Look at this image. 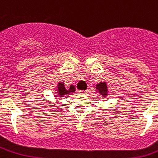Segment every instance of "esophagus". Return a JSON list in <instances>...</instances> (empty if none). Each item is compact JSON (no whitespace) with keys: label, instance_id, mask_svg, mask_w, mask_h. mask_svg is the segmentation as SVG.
<instances>
[{"label":"esophagus","instance_id":"1","mask_svg":"<svg viewBox=\"0 0 158 158\" xmlns=\"http://www.w3.org/2000/svg\"><path fill=\"white\" fill-rule=\"evenodd\" d=\"M87 93V91H84V90H79V94H85Z\"/></svg>","mask_w":158,"mask_h":158}]
</instances>
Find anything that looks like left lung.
Here are the masks:
<instances>
[{
	"label": "left lung",
	"mask_w": 158,
	"mask_h": 158,
	"mask_svg": "<svg viewBox=\"0 0 158 158\" xmlns=\"http://www.w3.org/2000/svg\"><path fill=\"white\" fill-rule=\"evenodd\" d=\"M96 89L103 98L107 96V85L106 82H101L96 85Z\"/></svg>",
	"instance_id": "1"
}]
</instances>
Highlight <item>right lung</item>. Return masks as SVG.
Returning <instances> with one entry per match:
<instances>
[{"instance_id":"add662e5","label":"right lung","mask_w":158,"mask_h":158,"mask_svg":"<svg viewBox=\"0 0 158 158\" xmlns=\"http://www.w3.org/2000/svg\"><path fill=\"white\" fill-rule=\"evenodd\" d=\"M74 92H75V88L73 85H70L69 89H66L64 87V84L61 82H60L57 85L56 95H55V96H59L60 98H63L64 95H68V94L74 93Z\"/></svg>"}]
</instances>
